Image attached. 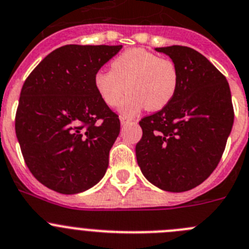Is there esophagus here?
Wrapping results in <instances>:
<instances>
[{
	"mask_svg": "<svg viewBox=\"0 0 249 249\" xmlns=\"http://www.w3.org/2000/svg\"><path fill=\"white\" fill-rule=\"evenodd\" d=\"M130 122H131V119H130V118L124 117V115H122V117H120V123H122V125L127 124V123H130Z\"/></svg>",
	"mask_w": 249,
	"mask_h": 249,
	"instance_id": "obj_1",
	"label": "esophagus"
}]
</instances>
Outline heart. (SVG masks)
Wrapping results in <instances>:
<instances>
[{"mask_svg": "<svg viewBox=\"0 0 249 249\" xmlns=\"http://www.w3.org/2000/svg\"><path fill=\"white\" fill-rule=\"evenodd\" d=\"M94 87L109 107H117L129 90L119 107L125 115H134L143 107L150 111L161 110L177 92V66L146 49H127L113 60L111 70L97 71Z\"/></svg>", "mask_w": 249, "mask_h": 249, "instance_id": "heart-1", "label": "heart"}]
</instances>
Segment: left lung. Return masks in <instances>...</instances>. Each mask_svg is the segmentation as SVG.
<instances>
[{
  "label": "left lung",
  "mask_w": 249,
  "mask_h": 249,
  "mask_svg": "<svg viewBox=\"0 0 249 249\" xmlns=\"http://www.w3.org/2000/svg\"><path fill=\"white\" fill-rule=\"evenodd\" d=\"M176 64L178 88L163 109L139 122L136 143L141 172L167 192H187L217 167L233 125L226 77L204 55L188 46L156 48Z\"/></svg>",
  "instance_id": "1"
}]
</instances>
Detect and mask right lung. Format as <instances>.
Returning <instances> with one entry per match:
<instances>
[{
    "instance_id": "add662e5",
    "label": "right lung",
    "mask_w": 249,
    "mask_h": 249,
    "mask_svg": "<svg viewBox=\"0 0 249 249\" xmlns=\"http://www.w3.org/2000/svg\"><path fill=\"white\" fill-rule=\"evenodd\" d=\"M122 45H65L23 83L16 135L34 177L61 194L89 189L106 174L120 120L94 87V75Z\"/></svg>"
}]
</instances>
